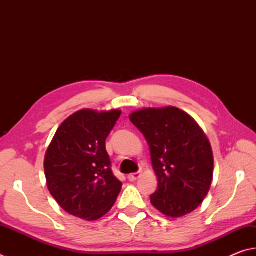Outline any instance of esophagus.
I'll return each instance as SVG.
<instances>
[{"instance_id":"obj_1","label":"esophagus","mask_w":256,"mask_h":256,"mask_svg":"<svg viewBox=\"0 0 256 256\" xmlns=\"http://www.w3.org/2000/svg\"><path fill=\"white\" fill-rule=\"evenodd\" d=\"M139 177H140V172H132V174H129V175H128V180L130 182H134V180H137Z\"/></svg>"}]
</instances>
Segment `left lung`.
I'll return each mask as SVG.
<instances>
[{
	"mask_svg": "<svg viewBox=\"0 0 256 256\" xmlns=\"http://www.w3.org/2000/svg\"><path fill=\"white\" fill-rule=\"evenodd\" d=\"M129 118L150 148L158 178L152 204L170 218L196 210L213 180V152L203 130L190 114L175 107L142 109Z\"/></svg>",
	"mask_w": 256,
	"mask_h": 256,
	"instance_id": "8db88e82",
	"label": "left lung"
}]
</instances>
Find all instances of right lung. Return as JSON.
<instances>
[{
	"label": "right lung",
	"mask_w": 256,
	"mask_h": 256,
	"mask_svg": "<svg viewBox=\"0 0 256 256\" xmlns=\"http://www.w3.org/2000/svg\"><path fill=\"white\" fill-rule=\"evenodd\" d=\"M122 112L84 109L66 118L48 148V188L69 214L96 220L108 213L122 190L112 170L106 139Z\"/></svg>",
	"instance_id": "add662e5"
}]
</instances>
